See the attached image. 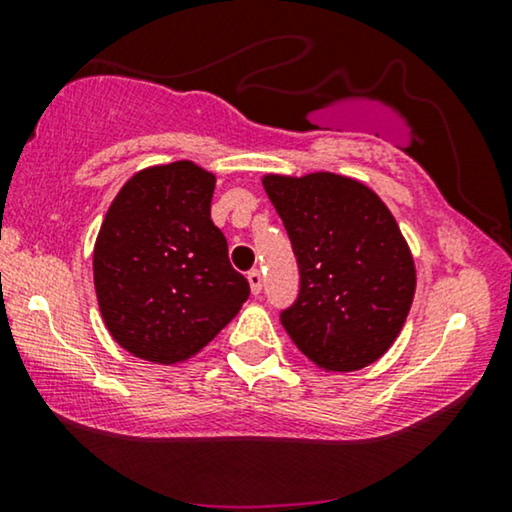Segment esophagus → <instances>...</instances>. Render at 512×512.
<instances>
[{
  "mask_svg": "<svg viewBox=\"0 0 512 512\" xmlns=\"http://www.w3.org/2000/svg\"><path fill=\"white\" fill-rule=\"evenodd\" d=\"M247 279H249L251 293H254V296H258V293H261V289H263V275H261V270H251L249 275H247Z\"/></svg>",
  "mask_w": 512,
  "mask_h": 512,
  "instance_id": "esophagus-1",
  "label": "esophagus"
}]
</instances>
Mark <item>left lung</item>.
<instances>
[{"instance_id": "8db88e82", "label": "left lung", "mask_w": 512, "mask_h": 512, "mask_svg": "<svg viewBox=\"0 0 512 512\" xmlns=\"http://www.w3.org/2000/svg\"><path fill=\"white\" fill-rule=\"evenodd\" d=\"M263 188L298 261L296 303L279 314L319 368L352 373L380 359L415 296V261L389 207L361 181L333 172L265 174Z\"/></svg>"}]
</instances>
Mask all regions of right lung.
I'll use <instances>...</instances> for the list:
<instances>
[{
	"label": "right lung",
	"instance_id": "obj_1",
	"mask_svg": "<svg viewBox=\"0 0 512 512\" xmlns=\"http://www.w3.org/2000/svg\"><path fill=\"white\" fill-rule=\"evenodd\" d=\"M216 177L191 160L146 167L111 202L95 242V293L111 338L153 363L191 359L249 298L212 221Z\"/></svg>",
	"mask_w": 512,
	"mask_h": 512
}]
</instances>
